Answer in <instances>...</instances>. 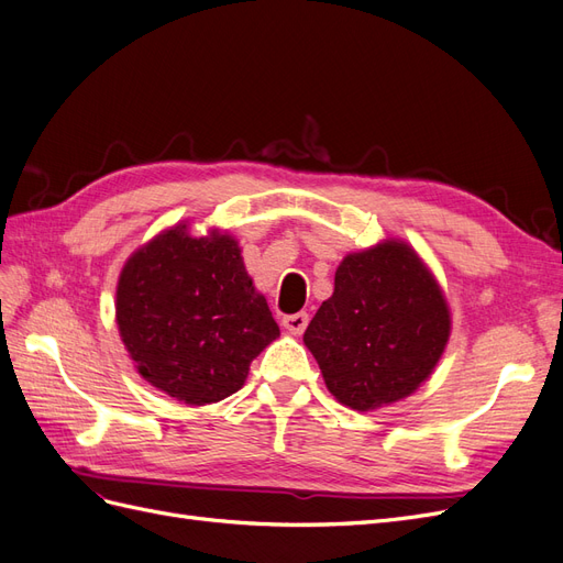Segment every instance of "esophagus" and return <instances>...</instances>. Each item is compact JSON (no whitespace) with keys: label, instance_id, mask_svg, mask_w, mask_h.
I'll return each instance as SVG.
<instances>
[{"label":"esophagus","instance_id":"1","mask_svg":"<svg viewBox=\"0 0 563 563\" xmlns=\"http://www.w3.org/2000/svg\"><path fill=\"white\" fill-rule=\"evenodd\" d=\"M308 321H310V314H308V312L286 314V317L282 319L284 329H286V331H291V333H296V335H300L305 329H308Z\"/></svg>","mask_w":563,"mask_h":563}]
</instances>
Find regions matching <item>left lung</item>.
I'll list each match as a JSON object with an SVG mask.
<instances>
[{
	"label": "left lung",
	"mask_w": 563,
	"mask_h": 563,
	"mask_svg": "<svg viewBox=\"0 0 563 563\" xmlns=\"http://www.w3.org/2000/svg\"><path fill=\"white\" fill-rule=\"evenodd\" d=\"M451 333L449 305L401 242L350 253L302 340L331 395L354 411L399 401L430 378Z\"/></svg>",
	"instance_id": "8db88e82"
}]
</instances>
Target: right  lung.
<instances>
[{"label": "right lung", "instance_id": "obj_1", "mask_svg": "<svg viewBox=\"0 0 563 563\" xmlns=\"http://www.w3.org/2000/svg\"><path fill=\"white\" fill-rule=\"evenodd\" d=\"M117 327L141 376L190 406L234 395L279 335L232 236H190L185 225L131 255Z\"/></svg>", "mask_w": 563, "mask_h": 563}]
</instances>
